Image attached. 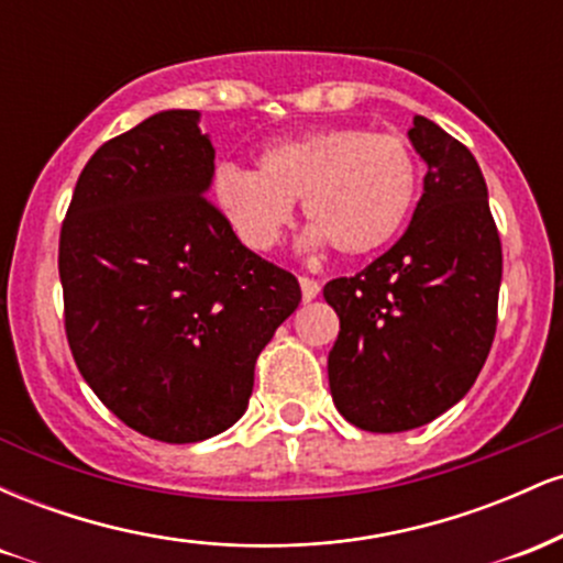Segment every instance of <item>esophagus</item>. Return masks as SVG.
I'll return each mask as SVG.
<instances>
[{"label":"esophagus","instance_id":"obj_1","mask_svg":"<svg viewBox=\"0 0 563 563\" xmlns=\"http://www.w3.org/2000/svg\"><path fill=\"white\" fill-rule=\"evenodd\" d=\"M299 286H301V296H303V301L318 299V294H320V283L314 280V277H299Z\"/></svg>","mask_w":563,"mask_h":563}]
</instances>
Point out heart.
<instances>
[{
	"instance_id": "b5f03b06",
	"label": "heart",
	"mask_w": 563,
	"mask_h": 563,
	"mask_svg": "<svg viewBox=\"0 0 563 563\" xmlns=\"http://www.w3.org/2000/svg\"><path fill=\"white\" fill-rule=\"evenodd\" d=\"M418 198V158L397 134L325 126L264 147L256 172L224 164L214 200L249 249L280 241L301 200L307 241L344 256L376 254L405 228Z\"/></svg>"
}]
</instances>
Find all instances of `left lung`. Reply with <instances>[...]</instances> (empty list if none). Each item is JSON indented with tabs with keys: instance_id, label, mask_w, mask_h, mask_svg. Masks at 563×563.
I'll list each match as a JSON object with an SVG mask.
<instances>
[{
	"instance_id": "1",
	"label": "left lung",
	"mask_w": 563,
	"mask_h": 563,
	"mask_svg": "<svg viewBox=\"0 0 563 563\" xmlns=\"http://www.w3.org/2000/svg\"><path fill=\"white\" fill-rule=\"evenodd\" d=\"M410 142L429 172L405 235L322 288L341 322L328 354L333 402L373 434L418 429L461 402L497 328L503 249L479 164L423 115Z\"/></svg>"
}]
</instances>
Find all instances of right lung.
I'll return each mask as SVG.
<instances>
[{
  "label": "right lung",
  "instance_id": "1",
  "mask_svg": "<svg viewBox=\"0 0 563 563\" xmlns=\"http://www.w3.org/2000/svg\"><path fill=\"white\" fill-rule=\"evenodd\" d=\"M198 111H164L87 161L57 269L76 367L129 429L169 444L222 434L254 365L301 301L206 198L214 145Z\"/></svg>",
  "mask_w": 563,
  "mask_h": 563
}]
</instances>
